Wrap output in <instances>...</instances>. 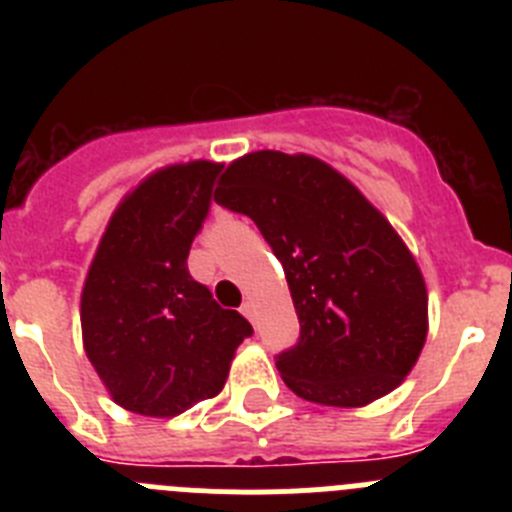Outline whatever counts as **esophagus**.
Here are the masks:
<instances>
[{
  "label": "esophagus",
  "instance_id": "34e87169",
  "mask_svg": "<svg viewBox=\"0 0 512 512\" xmlns=\"http://www.w3.org/2000/svg\"><path fill=\"white\" fill-rule=\"evenodd\" d=\"M241 312H243V315H246L248 320H256V307H253V302H251V300H246V302H243Z\"/></svg>",
  "mask_w": 512,
  "mask_h": 512
}]
</instances>
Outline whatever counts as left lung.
<instances>
[{
	"label": "left lung",
	"mask_w": 512,
	"mask_h": 512,
	"mask_svg": "<svg viewBox=\"0 0 512 512\" xmlns=\"http://www.w3.org/2000/svg\"><path fill=\"white\" fill-rule=\"evenodd\" d=\"M215 202L251 217L284 266L300 318L277 356L289 390L361 408L408 377L428 333L425 282L354 184L318 158L256 151L228 166Z\"/></svg>",
	"instance_id": "1"
}]
</instances>
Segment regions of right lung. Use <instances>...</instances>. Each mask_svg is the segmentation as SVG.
I'll list each match as a JSON object with an SVG mask.
<instances>
[{
  "instance_id": "1",
  "label": "right lung",
  "mask_w": 512,
  "mask_h": 512,
  "mask_svg": "<svg viewBox=\"0 0 512 512\" xmlns=\"http://www.w3.org/2000/svg\"><path fill=\"white\" fill-rule=\"evenodd\" d=\"M223 166L156 171L125 197L99 241L81 295L84 348L112 400L171 418L223 390L235 348L253 333L189 274Z\"/></svg>"
}]
</instances>
